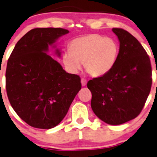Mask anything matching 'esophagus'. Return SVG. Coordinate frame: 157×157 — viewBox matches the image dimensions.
Wrapping results in <instances>:
<instances>
[{
    "label": "esophagus",
    "instance_id": "1",
    "mask_svg": "<svg viewBox=\"0 0 157 157\" xmlns=\"http://www.w3.org/2000/svg\"><path fill=\"white\" fill-rule=\"evenodd\" d=\"M86 83H87V81H86V79H84V78L81 79V84H82V86H85L86 85Z\"/></svg>",
    "mask_w": 157,
    "mask_h": 157
}]
</instances>
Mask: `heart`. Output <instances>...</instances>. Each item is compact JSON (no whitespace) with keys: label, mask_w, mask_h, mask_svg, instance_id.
<instances>
[{"label":"heart","mask_w":157,"mask_h":157,"mask_svg":"<svg viewBox=\"0 0 157 157\" xmlns=\"http://www.w3.org/2000/svg\"><path fill=\"white\" fill-rule=\"evenodd\" d=\"M119 47L114 40L98 34H89L72 40L62 60L72 73L80 70L82 63L93 77L108 74L116 64Z\"/></svg>","instance_id":"1"}]
</instances>
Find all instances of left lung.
Wrapping results in <instances>:
<instances>
[{"label": "left lung", "instance_id": "1", "mask_svg": "<svg viewBox=\"0 0 157 157\" xmlns=\"http://www.w3.org/2000/svg\"><path fill=\"white\" fill-rule=\"evenodd\" d=\"M112 31L120 41L116 64L108 74L90 80L87 87L95 114L116 126L140 114L151 92L152 68L149 56L134 36L122 29Z\"/></svg>", "mask_w": 157, "mask_h": 157}]
</instances>
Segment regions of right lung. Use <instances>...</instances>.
Returning a JSON list of instances; mask_svg holds the SVG:
<instances>
[{
	"instance_id": "right-lung-1",
	"label": "right lung",
	"mask_w": 157,
	"mask_h": 157,
	"mask_svg": "<svg viewBox=\"0 0 157 157\" xmlns=\"http://www.w3.org/2000/svg\"><path fill=\"white\" fill-rule=\"evenodd\" d=\"M68 32L61 28L32 29L18 41L8 59V99L18 116L34 128L56 126L81 89L80 77L67 73L47 53L49 45ZM56 54L60 56L59 49Z\"/></svg>"
}]
</instances>
